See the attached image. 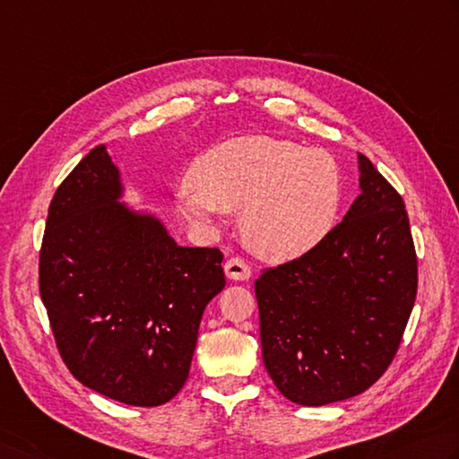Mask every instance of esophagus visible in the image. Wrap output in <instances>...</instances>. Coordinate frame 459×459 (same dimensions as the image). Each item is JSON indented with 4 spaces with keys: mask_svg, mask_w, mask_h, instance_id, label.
<instances>
[{
    "mask_svg": "<svg viewBox=\"0 0 459 459\" xmlns=\"http://www.w3.org/2000/svg\"><path fill=\"white\" fill-rule=\"evenodd\" d=\"M224 274H227L230 281H248L250 274H253V268H250L240 256H232L224 263Z\"/></svg>",
    "mask_w": 459,
    "mask_h": 459,
    "instance_id": "obj_1",
    "label": "esophagus"
}]
</instances>
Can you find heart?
Segmentation results:
<instances>
[{
  "label": "heart",
  "mask_w": 459,
  "mask_h": 459,
  "mask_svg": "<svg viewBox=\"0 0 459 459\" xmlns=\"http://www.w3.org/2000/svg\"><path fill=\"white\" fill-rule=\"evenodd\" d=\"M191 185L177 193L188 221L212 224L221 211H238L245 245L273 263L318 247L342 201V175L326 151L266 134L229 139L203 152L191 167Z\"/></svg>",
  "instance_id": "b5f03b06"
}]
</instances>
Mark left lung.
Listing matches in <instances>:
<instances>
[{"instance_id":"8db88e82","label":"left lung","mask_w":459,"mask_h":459,"mask_svg":"<svg viewBox=\"0 0 459 459\" xmlns=\"http://www.w3.org/2000/svg\"><path fill=\"white\" fill-rule=\"evenodd\" d=\"M362 193L310 253L256 278L264 368L300 406L358 396L388 370L418 292L402 196L358 152Z\"/></svg>"}]
</instances>
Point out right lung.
<instances>
[{
	"mask_svg": "<svg viewBox=\"0 0 459 459\" xmlns=\"http://www.w3.org/2000/svg\"><path fill=\"white\" fill-rule=\"evenodd\" d=\"M121 195L109 152L89 151L49 204L39 292L69 372L107 398L151 408L188 378L203 312L224 289L222 253L178 247Z\"/></svg>",
	"mask_w": 459,
	"mask_h": 459,
	"instance_id": "obj_1",
	"label": "right lung"
}]
</instances>
